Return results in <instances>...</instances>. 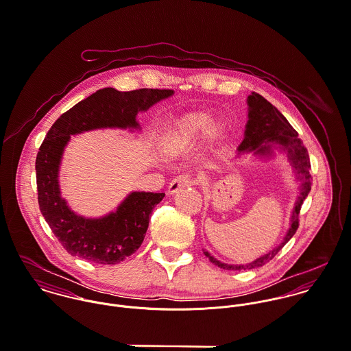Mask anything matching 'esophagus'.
<instances>
[{"label":"esophagus","instance_id":"obj_1","mask_svg":"<svg viewBox=\"0 0 351 351\" xmlns=\"http://www.w3.org/2000/svg\"><path fill=\"white\" fill-rule=\"evenodd\" d=\"M193 181L191 178L189 174H180L177 176L170 184H169V188H167V193L169 195H174L176 192H178V189L181 188H186L189 185H192Z\"/></svg>","mask_w":351,"mask_h":351}]
</instances>
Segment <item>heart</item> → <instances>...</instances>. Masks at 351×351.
I'll use <instances>...</instances> for the list:
<instances>
[{"instance_id":"obj_1","label":"heart","mask_w":351,"mask_h":351,"mask_svg":"<svg viewBox=\"0 0 351 351\" xmlns=\"http://www.w3.org/2000/svg\"><path fill=\"white\" fill-rule=\"evenodd\" d=\"M210 121L212 120L208 113H191L184 116L176 124L167 142V149L181 151L193 146L205 132H208ZM213 131L217 132L219 127H215Z\"/></svg>"}]
</instances>
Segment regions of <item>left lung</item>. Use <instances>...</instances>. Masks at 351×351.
<instances>
[{
    "mask_svg": "<svg viewBox=\"0 0 351 351\" xmlns=\"http://www.w3.org/2000/svg\"><path fill=\"white\" fill-rule=\"evenodd\" d=\"M247 104H249V120L246 124L245 139L238 147V155L246 154V152H254V155L270 156L273 154V147L278 146L280 150L287 152L289 162L292 163L298 174V178L301 181L300 195L295 204L289 230L284 241L276 249L262 255L254 262L247 265H228L217 261L208 251H204L205 256L209 258L212 263L226 270L255 269V267L263 266L270 259H273L277 255V252L281 250L296 234L299 228V213H300L301 205L311 191L309 156L302 142L298 138L296 130L289 124L285 116L276 106H273L261 95L252 92L247 99Z\"/></svg>",
    "mask_w": 351,
    "mask_h": 351,
    "instance_id": "1",
    "label": "left lung"
}]
</instances>
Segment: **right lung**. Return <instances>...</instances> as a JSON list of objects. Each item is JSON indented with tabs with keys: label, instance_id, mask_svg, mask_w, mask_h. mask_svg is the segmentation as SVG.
<instances>
[{
	"label": "right lung",
	"instance_id": "add662e5",
	"mask_svg": "<svg viewBox=\"0 0 351 351\" xmlns=\"http://www.w3.org/2000/svg\"><path fill=\"white\" fill-rule=\"evenodd\" d=\"M171 95L170 89L119 92L105 88L75 104L52 124L36 156L38 201L51 231L73 256L101 265L124 261L141 247L151 212L165 193L132 192L114 212L99 219L77 215L62 199L58 181L62 154L70 136L99 128L139 130L138 113Z\"/></svg>",
	"mask_w": 351,
	"mask_h": 351
}]
</instances>
